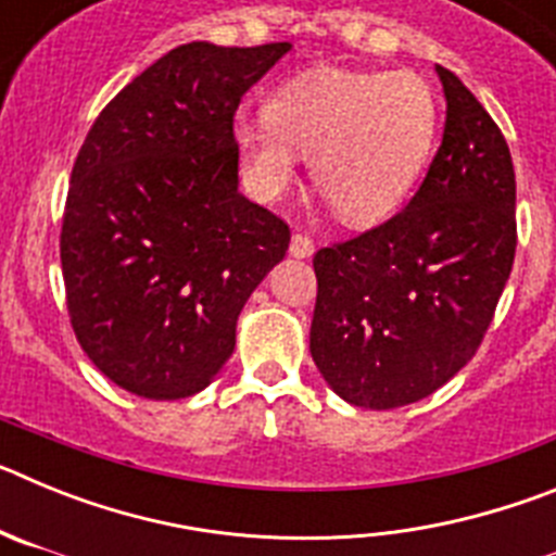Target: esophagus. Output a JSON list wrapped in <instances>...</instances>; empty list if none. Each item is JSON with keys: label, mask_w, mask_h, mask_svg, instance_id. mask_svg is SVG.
<instances>
[{"label": "esophagus", "mask_w": 556, "mask_h": 556, "mask_svg": "<svg viewBox=\"0 0 556 556\" xmlns=\"http://www.w3.org/2000/svg\"><path fill=\"white\" fill-rule=\"evenodd\" d=\"M289 255H292V258H312V255H314V242H312V239H308V236L294 233L292 242H289Z\"/></svg>", "instance_id": "esophagus-1"}]
</instances>
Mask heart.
<instances>
[{
  "instance_id": "heart-1",
  "label": "heart",
  "mask_w": 556,
  "mask_h": 556,
  "mask_svg": "<svg viewBox=\"0 0 556 556\" xmlns=\"http://www.w3.org/2000/svg\"><path fill=\"white\" fill-rule=\"evenodd\" d=\"M267 122H236L233 144L262 200H281L298 180V155L348 225L395 214L426 169L440 105L409 72L312 68L269 94Z\"/></svg>"
}]
</instances>
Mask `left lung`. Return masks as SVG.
<instances>
[{"instance_id": "1", "label": "left lung", "mask_w": 556, "mask_h": 556, "mask_svg": "<svg viewBox=\"0 0 556 556\" xmlns=\"http://www.w3.org/2000/svg\"><path fill=\"white\" fill-rule=\"evenodd\" d=\"M443 144L401 214L314 255L308 351L326 384L362 409H397L451 381L488 333L515 262L509 147L459 77Z\"/></svg>"}]
</instances>
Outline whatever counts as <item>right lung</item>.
I'll list each match as a JSON object with an SVG mask.
<instances>
[{
  "label": "right lung",
  "mask_w": 556,
  "mask_h": 556,
  "mask_svg": "<svg viewBox=\"0 0 556 556\" xmlns=\"http://www.w3.org/2000/svg\"><path fill=\"white\" fill-rule=\"evenodd\" d=\"M289 49H172L77 152L61 233L68 317L97 370L132 395L205 390L248 298L287 255V225L239 191L233 113Z\"/></svg>",
  "instance_id": "add662e5"
}]
</instances>
